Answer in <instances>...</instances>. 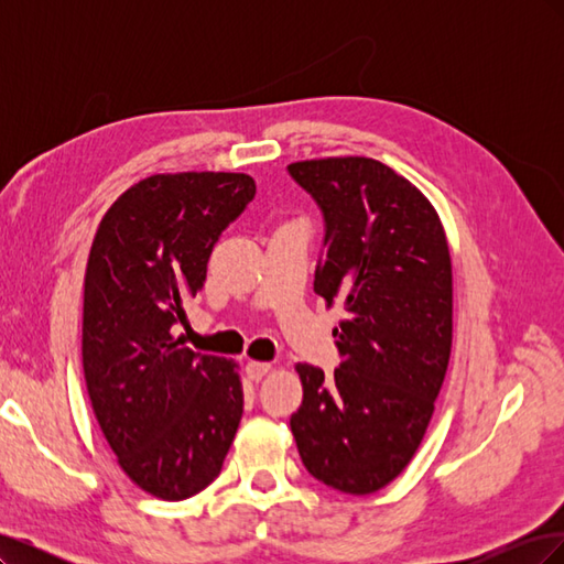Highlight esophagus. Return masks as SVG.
Wrapping results in <instances>:
<instances>
[{
  "mask_svg": "<svg viewBox=\"0 0 564 564\" xmlns=\"http://www.w3.org/2000/svg\"><path fill=\"white\" fill-rule=\"evenodd\" d=\"M272 369V365L270 362H247V367H245V371H247V379H251V381H261L265 373Z\"/></svg>",
  "mask_w": 564,
  "mask_h": 564,
  "instance_id": "1",
  "label": "esophagus"
}]
</instances>
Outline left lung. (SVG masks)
<instances>
[{
  "label": "left lung",
  "mask_w": 564,
  "mask_h": 564,
  "mask_svg": "<svg viewBox=\"0 0 564 564\" xmlns=\"http://www.w3.org/2000/svg\"><path fill=\"white\" fill-rule=\"evenodd\" d=\"M324 214L315 294L340 305L332 377L296 365L292 433L303 466L338 491L373 494L406 468L435 412L452 352V256L414 183L371 158L289 164Z\"/></svg>",
  "instance_id": "1"
}]
</instances>
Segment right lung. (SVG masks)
<instances>
[{"label": "right lung", "mask_w": 564, "mask_h": 564, "mask_svg": "<svg viewBox=\"0 0 564 564\" xmlns=\"http://www.w3.org/2000/svg\"><path fill=\"white\" fill-rule=\"evenodd\" d=\"M256 195L247 174H155L119 195L84 272L82 365L110 449L133 485L183 501L216 480L242 419L237 362L181 346L183 301Z\"/></svg>", "instance_id": "add662e5"}]
</instances>
